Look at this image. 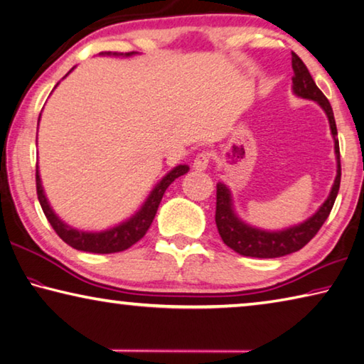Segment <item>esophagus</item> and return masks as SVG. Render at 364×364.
Here are the masks:
<instances>
[{
    "instance_id": "34e87169",
    "label": "esophagus",
    "mask_w": 364,
    "mask_h": 364,
    "mask_svg": "<svg viewBox=\"0 0 364 364\" xmlns=\"http://www.w3.org/2000/svg\"><path fill=\"white\" fill-rule=\"evenodd\" d=\"M208 164H210V154L208 153H200L199 156L196 157L193 167L197 171H203V170H207Z\"/></svg>"
}]
</instances>
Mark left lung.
Listing matches in <instances>:
<instances>
[{"instance_id":"obj_1","label":"left lung","mask_w":364,"mask_h":364,"mask_svg":"<svg viewBox=\"0 0 364 364\" xmlns=\"http://www.w3.org/2000/svg\"><path fill=\"white\" fill-rule=\"evenodd\" d=\"M293 65V94L306 100H312L320 105V108L325 111L328 117L329 129L334 140V154L338 161V173H336L333 188L329 191L328 199L321 203V207L315 213L307 218L296 226L282 229V230H266L251 226L245 223L235 213L234 200L230 189L224 183L216 184V228L220 232L223 242L229 248H232L242 256L251 257H280L306 247L307 243L314 239L315 234L318 232L323 223L331 213L336 197L339 193L341 186V153H339V140H338V129H336V121L333 114V108L329 105L328 98L323 95V92L316 87L315 81L310 76L306 65L296 54L291 55Z\"/></svg>"}]
</instances>
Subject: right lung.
<instances>
[{
  "instance_id": "right-lung-1",
  "label": "right lung",
  "mask_w": 364,
  "mask_h": 364,
  "mask_svg": "<svg viewBox=\"0 0 364 364\" xmlns=\"http://www.w3.org/2000/svg\"><path fill=\"white\" fill-rule=\"evenodd\" d=\"M135 54H138V52H127V54H121V52H102L100 55L132 57ZM75 68H71L67 73V76ZM39 117H41V114H39ZM188 171H189L188 165H176L175 168H171L168 173L156 184L153 191L149 193L148 199L144 200V203L140 207V210L135 211V215H132L129 220L119 223L114 228L98 230V232H87V230H79V229L71 228L55 215V211L52 210L48 197H46L38 165H36V193H38V200L41 203V208L44 211L46 218H48L50 226L54 228L58 237H60L65 243H68V245L75 250L89 251V253H97V255H108V253H117V251L127 250L134 245V243L143 239V235L148 232L151 223H153L154 216L157 213V208H159V203L165 194V189H167L170 184L176 180V178L188 173Z\"/></svg>"
}]
</instances>
